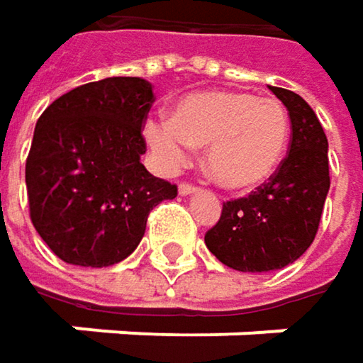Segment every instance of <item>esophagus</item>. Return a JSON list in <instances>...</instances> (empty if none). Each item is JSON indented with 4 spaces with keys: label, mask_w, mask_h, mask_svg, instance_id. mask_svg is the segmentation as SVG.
Segmentation results:
<instances>
[{
    "label": "esophagus",
    "mask_w": 363,
    "mask_h": 363,
    "mask_svg": "<svg viewBox=\"0 0 363 363\" xmlns=\"http://www.w3.org/2000/svg\"><path fill=\"white\" fill-rule=\"evenodd\" d=\"M195 191H197L195 184H189V182H181V184H179V193H181V195H193Z\"/></svg>",
    "instance_id": "1"
}]
</instances>
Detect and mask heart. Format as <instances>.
<instances>
[{
	"mask_svg": "<svg viewBox=\"0 0 363 363\" xmlns=\"http://www.w3.org/2000/svg\"><path fill=\"white\" fill-rule=\"evenodd\" d=\"M143 132L162 170H181L193 147H206L208 177L227 191L242 193L277 172L290 140V117L277 99L203 90L182 96L172 117L147 119Z\"/></svg>",
	"mask_w": 363,
	"mask_h": 363,
	"instance_id": "b5f03b06",
	"label": "heart"
}]
</instances>
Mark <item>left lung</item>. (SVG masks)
Masks as SVG:
<instances>
[{
    "instance_id": "1",
    "label": "left lung",
    "mask_w": 363,
    "mask_h": 363,
    "mask_svg": "<svg viewBox=\"0 0 363 363\" xmlns=\"http://www.w3.org/2000/svg\"><path fill=\"white\" fill-rule=\"evenodd\" d=\"M269 90L290 115V153L269 182L223 203L218 223L206 233L208 250L244 273L284 269L307 252L330 189L328 138L315 111L292 90Z\"/></svg>"
}]
</instances>
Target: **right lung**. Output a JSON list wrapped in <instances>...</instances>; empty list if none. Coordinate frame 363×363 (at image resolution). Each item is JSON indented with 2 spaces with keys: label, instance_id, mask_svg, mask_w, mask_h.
Segmentation results:
<instances>
[{
  "label": "right lung",
  "instance_id": "1",
  "mask_svg": "<svg viewBox=\"0 0 363 363\" xmlns=\"http://www.w3.org/2000/svg\"><path fill=\"white\" fill-rule=\"evenodd\" d=\"M151 103L147 79L107 77L73 88L37 119L25 170L29 212L60 260L121 262L140 244L149 212L177 197V184L140 164Z\"/></svg>",
  "mask_w": 363,
  "mask_h": 363
}]
</instances>
